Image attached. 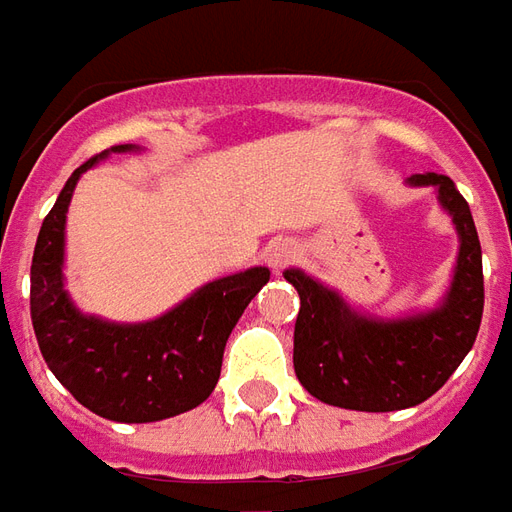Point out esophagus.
Wrapping results in <instances>:
<instances>
[{"instance_id":"34e87169","label":"esophagus","mask_w":512,"mask_h":512,"mask_svg":"<svg viewBox=\"0 0 512 512\" xmlns=\"http://www.w3.org/2000/svg\"><path fill=\"white\" fill-rule=\"evenodd\" d=\"M295 256L297 248L292 242H275V245H270V250H267V264L278 273V270H284L286 264L295 262Z\"/></svg>"}]
</instances>
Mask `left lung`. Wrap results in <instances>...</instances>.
I'll use <instances>...</instances> for the list:
<instances>
[{
  "instance_id": "left-lung-1",
  "label": "left lung",
  "mask_w": 512,
  "mask_h": 512,
  "mask_svg": "<svg viewBox=\"0 0 512 512\" xmlns=\"http://www.w3.org/2000/svg\"><path fill=\"white\" fill-rule=\"evenodd\" d=\"M413 187H436L458 228L460 253L444 306L405 320H366L300 270L284 278L300 295L295 375L317 400L350 411H402L433 397L477 339L485 303L482 250L471 209L455 181L416 173Z\"/></svg>"
}]
</instances>
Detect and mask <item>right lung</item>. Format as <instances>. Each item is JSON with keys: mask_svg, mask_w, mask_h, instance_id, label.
I'll return each mask as SVG.
<instances>
[{"mask_svg": "<svg viewBox=\"0 0 512 512\" xmlns=\"http://www.w3.org/2000/svg\"><path fill=\"white\" fill-rule=\"evenodd\" d=\"M101 157L107 151L71 173L43 217L30 270L32 328L54 378L88 411L110 422H159L192 411L215 391L228 333L270 281V270L250 267L212 281L159 320L140 325L79 314L63 289L65 212L79 176Z\"/></svg>", "mask_w": 512, "mask_h": 512, "instance_id": "add662e5", "label": "right lung"}]
</instances>
